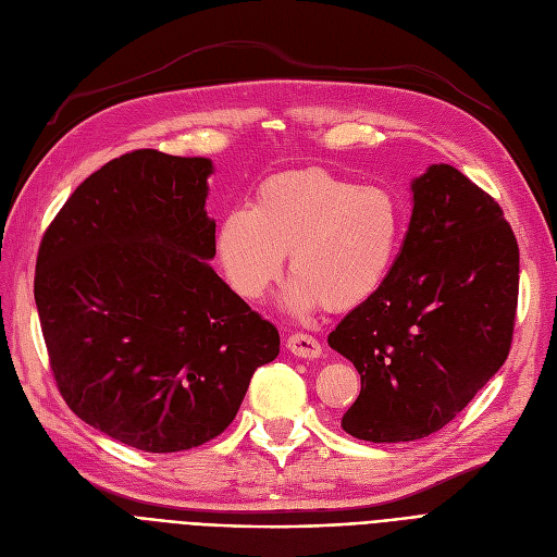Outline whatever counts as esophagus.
Returning <instances> with one entry per match:
<instances>
[{
	"mask_svg": "<svg viewBox=\"0 0 557 557\" xmlns=\"http://www.w3.org/2000/svg\"><path fill=\"white\" fill-rule=\"evenodd\" d=\"M286 347H289V351L294 356H300V358H319L321 356L319 339H314L308 333H294V335H289V339H286Z\"/></svg>",
	"mask_w": 557,
	"mask_h": 557,
	"instance_id": "34e87169",
	"label": "esophagus"
}]
</instances>
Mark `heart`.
I'll list each match as a JSON object with an SVG mask.
<instances>
[{
	"label": "heart",
	"instance_id": "obj_1",
	"mask_svg": "<svg viewBox=\"0 0 557 557\" xmlns=\"http://www.w3.org/2000/svg\"><path fill=\"white\" fill-rule=\"evenodd\" d=\"M403 238V210L388 189L354 185L329 171L308 169L268 177L252 206L228 210L214 252L228 286L259 300L289 273L282 305L294 314L321 305L343 312L382 289Z\"/></svg>",
	"mask_w": 557,
	"mask_h": 557
}]
</instances>
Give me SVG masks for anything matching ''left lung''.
<instances>
[{
  "label": "left lung",
  "mask_w": 557,
  "mask_h": 557,
  "mask_svg": "<svg viewBox=\"0 0 557 557\" xmlns=\"http://www.w3.org/2000/svg\"><path fill=\"white\" fill-rule=\"evenodd\" d=\"M409 189L386 282L329 335L361 374L343 430L366 442L437 433L507 361L513 335L518 245L502 208L448 164H430Z\"/></svg>",
  "instance_id": "left-lung-1"
}]
</instances>
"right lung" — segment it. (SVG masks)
<instances>
[{"label": "right lung", "mask_w": 557, "mask_h": 557, "mask_svg": "<svg viewBox=\"0 0 557 557\" xmlns=\"http://www.w3.org/2000/svg\"><path fill=\"white\" fill-rule=\"evenodd\" d=\"M206 157L136 150L69 196L34 300L62 398L122 444L173 454L236 419L280 333L212 271Z\"/></svg>", "instance_id": "obj_1"}]
</instances>
